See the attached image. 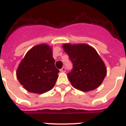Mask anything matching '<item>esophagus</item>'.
<instances>
[{"mask_svg": "<svg viewBox=\"0 0 126 126\" xmlns=\"http://www.w3.org/2000/svg\"><path fill=\"white\" fill-rule=\"evenodd\" d=\"M65 71H66V69H65V67H63L61 69H60V71H61V72H65Z\"/></svg>", "mask_w": 126, "mask_h": 126, "instance_id": "1", "label": "esophagus"}]
</instances>
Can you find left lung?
Segmentation results:
<instances>
[{"instance_id":"left-lung-1","label":"left lung","mask_w":126,"mask_h":126,"mask_svg":"<svg viewBox=\"0 0 126 126\" xmlns=\"http://www.w3.org/2000/svg\"><path fill=\"white\" fill-rule=\"evenodd\" d=\"M63 48L73 65L67 74L72 86L82 92L98 88L106 77L107 69L95 49L86 44H64Z\"/></svg>"}]
</instances>
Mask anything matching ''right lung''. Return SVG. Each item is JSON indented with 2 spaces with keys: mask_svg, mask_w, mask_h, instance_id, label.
Returning a JSON list of instances; mask_svg holds the SVG:
<instances>
[{
  "mask_svg": "<svg viewBox=\"0 0 126 126\" xmlns=\"http://www.w3.org/2000/svg\"><path fill=\"white\" fill-rule=\"evenodd\" d=\"M59 71L51 47L42 44L27 51L17 69V79L28 92L44 94L54 87Z\"/></svg>",
  "mask_w": 126,
  "mask_h": 126,
  "instance_id": "1",
  "label": "right lung"
}]
</instances>
